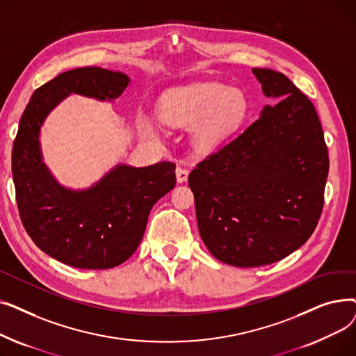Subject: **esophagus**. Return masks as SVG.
I'll return each mask as SVG.
<instances>
[{
    "label": "esophagus",
    "mask_w": 356,
    "mask_h": 356,
    "mask_svg": "<svg viewBox=\"0 0 356 356\" xmlns=\"http://www.w3.org/2000/svg\"><path fill=\"white\" fill-rule=\"evenodd\" d=\"M188 177H189V172L186 170V168H183V167H177V168H176V179H177V183L186 181V180H188Z\"/></svg>",
    "instance_id": "34e87169"
}]
</instances>
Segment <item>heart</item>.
Returning a JSON list of instances; mask_svg holds the SVG:
<instances>
[{
  "instance_id": "1",
  "label": "heart",
  "mask_w": 356,
  "mask_h": 356,
  "mask_svg": "<svg viewBox=\"0 0 356 356\" xmlns=\"http://www.w3.org/2000/svg\"><path fill=\"white\" fill-rule=\"evenodd\" d=\"M247 97L238 88L222 82H196L165 90L157 102L161 122L172 127L191 125V140L199 152H215L245 118ZM144 134L154 136V127L140 122Z\"/></svg>"
}]
</instances>
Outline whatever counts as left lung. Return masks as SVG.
Returning a JSON list of instances; mask_svg holds the SVG:
<instances>
[{"mask_svg": "<svg viewBox=\"0 0 356 356\" xmlns=\"http://www.w3.org/2000/svg\"><path fill=\"white\" fill-rule=\"evenodd\" d=\"M252 73L280 101L189 175L203 244L234 267L267 266L300 248L321 218L329 172L313 104L283 73Z\"/></svg>", "mask_w": 356, "mask_h": 356, "instance_id": "left-lung-1", "label": "left lung"}]
</instances>
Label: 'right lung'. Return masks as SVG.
<instances>
[{
	"label": "right lung",
	"mask_w": 356,
	"mask_h": 356,
	"mask_svg": "<svg viewBox=\"0 0 356 356\" xmlns=\"http://www.w3.org/2000/svg\"><path fill=\"white\" fill-rule=\"evenodd\" d=\"M122 72L88 66L35 89L13 145V180L22 222L34 244L63 264L117 267L136 252L154 203L176 184L175 163H118L85 189L60 184L46 165L40 134L50 112L70 95L114 102L129 85Z\"/></svg>",
	"instance_id": "right-lung-1"
}]
</instances>
